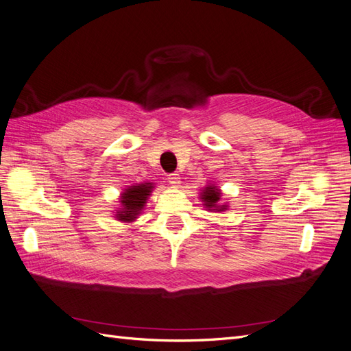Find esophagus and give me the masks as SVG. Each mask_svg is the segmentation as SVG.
Segmentation results:
<instances>
[{
	"instance_id": "1",
	"label": "esophagus",
	"mask_w": 351,
	"mask_h": 351,
	"mask_svg": "<svg viewBox=\"0 0 351 351\" xmlns=\"http://www.w3.org/2000/svg\"><path fill=\"white\" fill-rule=\"evenodd\" d=\"M168 182H169V184H171L176 189L180 187V184H182V180H180L178 174H169L168 176Z\"/></svg>"
}]
</instances>
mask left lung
I'll use <instances>...</instances> for the list:
<instances>
[{
    "label": "left lung",
    "mask_w": 351,
    "mask_h": 351,
    "mask_svg": "<svg viewBox=\"0 0 351 351\" xmlns=\"http://www.w3.org/2000/svg\"><path fill=\"white\" fill-rule=\"evenodd\" d=\"M221 190L215 184H208L200 192V199L204 202L206 210L209 212H222L228 209L227 202H221Z\"/></svg>",
    "instance_id": "8db88e82"
}]
</instances>
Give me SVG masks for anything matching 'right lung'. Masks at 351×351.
Wrapping results in <instances>:
<instances>
[{"mask_svg":"<svg viewBox=\"0 0 351 351\" xmlns=\"http://www.w3.org/2000/svg\"><path fill=\"white\" fill-rule=\"evenodd\" d=\"M155 184L151 182L133 184L124 189L120 195V208L114 212V218L120 222H134L145 209Z\"/></svg>","mask_w":351,"mask_h":351,"instance_id":"1","label":"right lung"}]
</instances>
